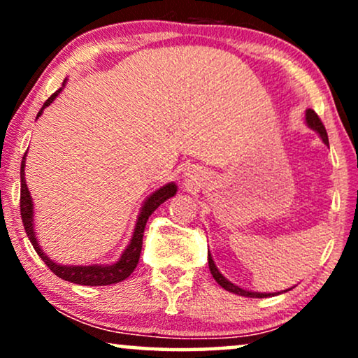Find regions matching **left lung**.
Segmentation results:
<instances>
[{
  "mask_svg": "<svg viewBox=\"0 0 358 358\" xmlns=\"http://www.w3.org/2000/svg\"><path fill=\"white\" fill-rule=\"evenodd\" d=\"M305 124L310 127L311 130H315L317 135H320V138L322 140V143L326 146H329V138H327V134H326V129L324 125H322V122L317 114L313 109H306L305 112ZM208 267H210V272H212V275L217 283L222 288H224L227 292H231V293H236V295H241V296H248V298H267V296H272L275 295V293H261V292H251V290H244V288L234 285L233 282H229L227 277L223 275L222 272L218 271L217 264H215L212 254L208 251ZM290 290V288H288ZM288 290H283V292H288ZM280 293V292H278Z\"/></svg>",
  "mask_w": 358,
  "mask_h": 358,
  "instance_id": "1",
  "label": "left lung"
}]
</instances>
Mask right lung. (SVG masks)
Returning a JSON list of instances; mask_svg holds the SVG:
<instances>
[{"instance_id":"right-lung-1","label":"right lung","mask_w":358,"mask_h":358,"mask_svg":"<svg viewBox=\"0 0 358 358\" xmlns=\"http://www.w3.org/2000/svg\"><path fill=\"white\" fill-rule=\"evenodd\" d=\"M66 81H63V86L60 90L53 92V94L45 101V104L41 110H38L37 119L43 114V109H47L48 106L52 104L53 101L57 99V96L65 90ZM26 156L27 151L24 153L22 163H21V217L24 223V229H26L27 238L31 239L34 249L38 256L42 257V261L50 267V271L55 273L57 277L63 278V280L78 283V285H90V287H97V285H114V283H119L125 280L127 277H130V273L135 271L136 264H138L140 254H141V244H143V233L145 227L151 213L155 212L156 208L159 207L161 203H164L166 200L174 197L176 192H178V185L176 182H168L161 185L159 189H156L155 192H151L148 197L145 199V202L141 203L140 213L136 217L134 234H131L129 244L124 249V252L120 254V257L117 259L114 264H92V266H65V264L52 261L50 257L47 256L45 252L42 251L41 243H38L37 234H36V222H34V200L32 195L29 192L27 182H26Z\"/></svg>"}]
</instances>
